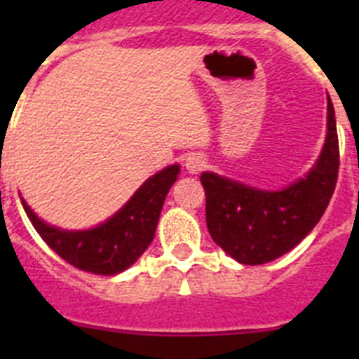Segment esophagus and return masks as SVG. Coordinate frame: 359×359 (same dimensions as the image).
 <instances>
[{
  "instance_id": "esophagus-1",
  "label": "esophagus",
  "mask_w": 359,
  "mask_h": 359,
  "mask_svg": "<svg viewBox=\"0 0 359 359\" xmlns=\"http://www.w3.org/2000/svg\"><path fill=\"white\" fill-rule=\"evenodd\" d=\"M207 167V160H205V156H201V154H198V152H194V154H189L185 160V169L189 170L190 174H199L203 169Z\"/></svg>"
}]
</instances>
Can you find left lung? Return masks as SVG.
I'll use <instances>...</instances> for the list:
<instances>
[{"instance_id":"8db88e82","label":"left lung","mask_w":359,"mask_h":359,"mask_svg":"<svg viewBox=\"0 0 359 359\" xmlns=\"http://www.w3.org/2000/svg\"><path fill=\"white\" fill-rule=\"evenodd\" d=\"M340 147L327 97V138L306 177L284 190H259L214 172L201 174L212 239L237 262L266 264L293 250L316 226L336 189Z\"/></svg>"}]
</instances>
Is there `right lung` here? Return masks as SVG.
I'll list each match as a JSON object with an SVG mask.
<instances>
[{"label": "right lung", "instance_id": "add662e5", "mask_svg": "<svg viewBox=\"0 0 359 359\" xmlns=\"http://www.w3.org/2000/svg\"><path fill=\"white\" fill-rule=\"evenodd\" d=\"M177 174L180 165H170L149 177L113 217L91 230L50 226L30 210L25 199L21 203L41 239L68 264L95 275H116L135 264L152 243L165 196Z\"/></svg>", "mask_w": 359, "mask_h": 359}]
</instances>
